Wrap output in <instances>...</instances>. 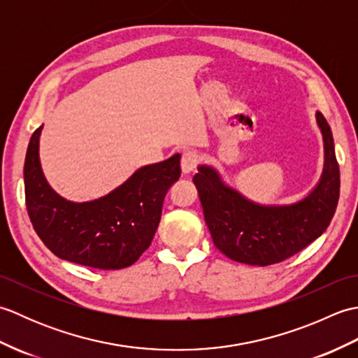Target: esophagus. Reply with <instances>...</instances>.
Returning a JSON list of instances; mask_svg holds the SVG:
<instances>
[{"instance_id": "34e87169", "label": "esophagus", "mask_w": 358, "mask_h": 358, "mask_svg": "<svg viewBox=\"0 0 358 358\" xmlns=\"http://www.w3.org/2000/svg\"><path fill=\"white\" fill-rule=\"evenodd\" d=\"M199 164V154L195 150H185L181 155V171L183 173H191Z\"/></svg>"}]
</instances>
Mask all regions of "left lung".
<instances>
[{
  "mask_svg": "<svg viewBox=\"0 0 358 358\" xmlns=\"http://www.w3.org/2000/svg\"><path fill=\"white\" fill-rule=\"evenodd\" d=\"M323 135L320 181L305 199L291 204H260L227 186L212 166L194 175L212 240L231 260L269 266L286 260L317 240L329 226L340 196V169L328 121L315 113Z\"/></svg>",
  "mask_w": 358,
  "mask_h": 358,
  "instance_id": "left-lung-1",
  "label": "left lung"
}]
</instances>
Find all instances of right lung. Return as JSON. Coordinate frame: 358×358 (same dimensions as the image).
I'll return each instance as SVG.
<instances>
[{"label":"right lung","instance_id":"obj_1","mask_svg":"<svg viewBox=\"0 0 358 358\" xmlns=\"http://www.w3.org/2000/svg\"><path fill=\"white\" fill-rule=\"evenodd\" d=\"M43 126L29 141L24 162L26 206L38 237L53 254L95 269H123L146 250L162 218L164 196L180 178V154L143 166L108 195L85 203L63 199L40 163Z\"/></svg>","mask_w":358,"mask_h":358}]
</instances>
